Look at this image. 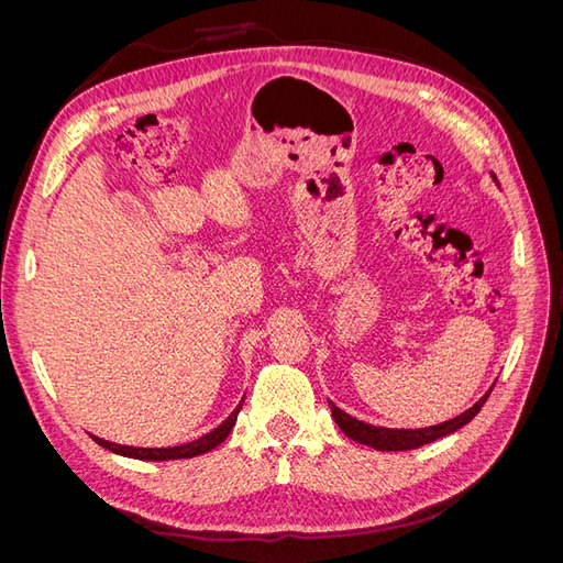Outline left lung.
I'll return each mask as SVG.
<instances>
[{
	"mask_svg": "<svg viewBox=\"0 0 563 563\" xmlns=\"http://www.w3.org/2000/svg\"><path fill=\"white\" fill-rule=\"evenodd\" d=\"M496 387V385H493ZM490 387V389H493ZM490 389L486 391V395L476 401L472 408H467L465 413H460L457 418L453 420H446L441 424H432V428H422V430H389V428H376V424H368V422H362L352 418L350 413L340 411V408L329 401L331 406V416L333 420L338 422V428L343 430L350 439L360 441V444L364 446H373L378 451H413V449H420L424 444H432V441L446 437L460 428H465V424L482 411V406L486 404Z\"/></svg>",
	"mask_w": 563,
	"mask_h": 563,
	"instance_id": "obj_1",
	"label": "left lung"
}]
</instances>
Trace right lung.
<instances>
[{
	"label": "right lung",
	"mask_w": 563,
	"mask_h": 563,
	"mask_svg": "<svg viewBox=\"0 0 563 563\" xmlns=\"http://www.w3.org/2000/svg\"><path fill=\"white\" fill-rule=\"evenodd\" d=\"M242 404L244 399L240 401V406L234 408V411L218 424L216 430H211L209 434H203L195 441H190V444H180V446H168V449H139V446H122V444H112V441H106V439H98L93 437V441L98 446H103L117 455H126V457H135V460H180V457H195V455H201V453H209L211 449L220 446L223 441L228 439V434L232 432L234 422H236V416H240L242 411Z\"/></svg>",
	"instance_id": "add662e5"
}]
</instances>
